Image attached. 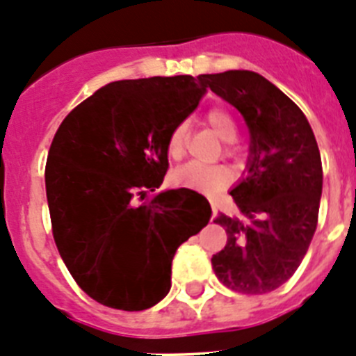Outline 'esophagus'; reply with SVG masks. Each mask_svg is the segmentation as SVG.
<instances>
[{"mask_svg":"<svg viewBox=\"0 0 356 356\" xmlns=\"http://www.w3.org/2000/svg\"><path fill=\"white\" fill-rule=\"evenodd\" d=\"M217 217V208H215V204H211V219H215Z\"/></svg>","mask_w":356,"mask_h":356,"instance_id":"1","label":"esophagus"}]
</instances>
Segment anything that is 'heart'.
<instances>
[{
	"instance_id": "1",
	"label": "heart",
	"mask_w": 356,
	"mask_h": 356,
	"mask_svg": "<svg viewBox=\"0 0 356 356\" xmlns=\"http://www.w3.org/2000/svg\"><path fill=\"white\" fill-rule=\"evenodd\" d=\"M206 122L210 124L222 141H235L237 137V122L234 115L226 108H211L204 115ZM186 137L188 124L179 122L172 128L168 139H166V152L172 159H181L186 152ZM234 146H226V154L234 155ZM234 179V173L222 164H199L186 163L179 166L170 175V183L175 188H186V190H195L201 193H215L228 186Z\"/></svg>"
}]
</instances>
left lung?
I'll return each mask as SVG.
<instances>
[{
    "instance_id": "left-lung-1",
    "label": "left lung",
    "mask_w": 356,
    "mask_h": 356,
    "mask_svg": "<svg viewBox=\"0 0 356 356\" xmlns=\"http://www.w3.org/2000/svg\"><path fill=\"white\" fill-rule=\"evenodd\" d=\"M201 77L243 113L252 136L248 175L229 192L243 219L219 213L213 220L228 241L211 266L226 288L270 293L297 271L315 234L321 152L302 110L266 77L250 70Z\"/></svg>"
}]
</instances>
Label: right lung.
I'll return each instance as SVG.
<instances>
[{"label": "right lung", "mask_w": 356, "mask_h": 356, "mask_svg": "<svg viewBox=\"0 0 356 356\" xmlns=\"http://www.w3.org/2000/svg\"><path fill=\"white\" fill-rule=\"evenodd\" d=\"M202 77L122 79L68 113L50 145L44 184L56 246L77 286L103 306L143 312L172 286L177 248L204 228L193 190L154 193L166 139L197 108Z\"/></svg>", "instance_id": "right-lung-1"}]
</instances>
